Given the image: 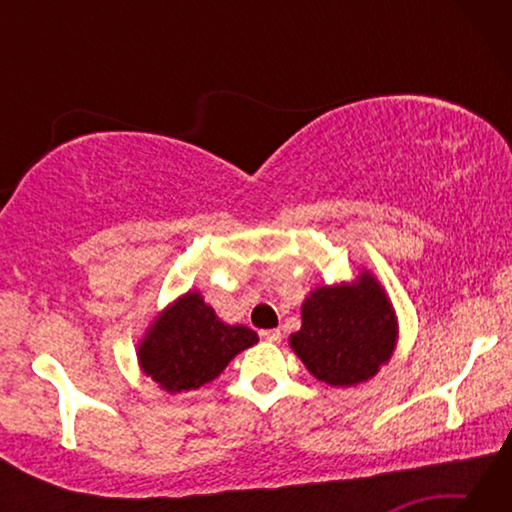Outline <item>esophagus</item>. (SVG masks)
<instances>
[{
    "instance_id": "34e87169",
    "label": "esophagus",
    "mask_w": 512,
    "mask_h": 512,
    "mask_svg": "<svg viewBox=\"0 0 512 512\" xmlns=\"http://www.w3.org/2000/svg\"><path fill=\"white\" fill-rule=\"evenodd\" d=\"M259 336H262V339L268 341V343H280V341H282V332H280V329H264V332L259 334Z\"/></svg>"
}]
</instances>
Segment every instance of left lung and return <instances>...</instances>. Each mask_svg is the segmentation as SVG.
<instances>
[{
  "instance_id": "left-lung-1",
  "label": "left lung",
  "mask_w": 512,
  "mask_h": 512,
  "mask_svg": "<svg viewBox=\"0 0 512 512\" xmlns=\"http://www.w3.org/2000/svg\"><path fill=\"white\" fill-rule=\"evenodd\" d=\"M300 314L302 327L289 336V345L318 381L357 386L393 357L400 336L395 307L366 268L352 282L309 291Z\"/></svg>"
}]
</instances>
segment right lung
<instances>
[{"mask_svg":"<svg viewBox=\"0 0 512 512\" xmlns=\"http://www.w3.org/2000/svg\"><path fill=\"white\" fill-rule=\"evenodd\" d=\"M257 341L250 327L223 323L201 291H187L146 327L137 343V363L162 391L178 395L210 384Z\"/></svg>","mask_w":512,"mask_h":512,"instance_id":"right-lung-1","label":"right lung"}]
</instances>
